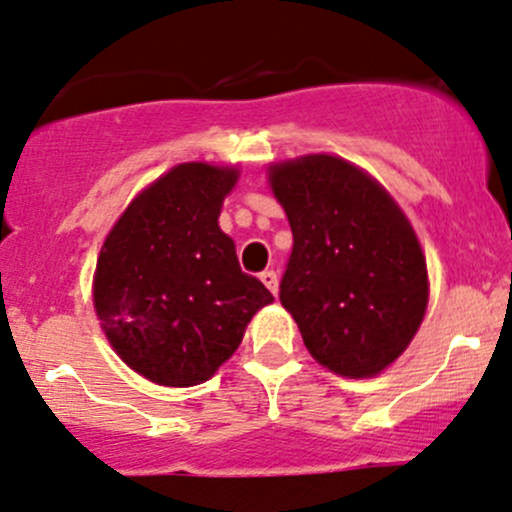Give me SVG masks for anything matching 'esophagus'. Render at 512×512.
<instances>
[{
  "instance_id": "1",
  "label": "esophagus",
  "mask_w": 512,
  "mask_h": 512,
  "mask_svg": "<svg viewBox=\"0 0 512 512\" xmlns=\"http://www.w3.org/2000/svg\"><path fill=\"white\" fill-rule=\"evenodd\" d=\"M261 280H263V285H266V288L271 290L273 295L278 293V273L276 271H263L261 273Z\"/></svg>"
}]
</instances>
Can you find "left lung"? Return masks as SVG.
<instances>
[{"label": "left lung", "instance_id": "1", "mask_svg": "<svg viewBox=\"0 0 512 512\" xmlns=\"http://www.w3.org/2000/svg\"><path fill=\"white\" fill-rule=\"evenodd\" d=\"M293 254L280 302L329 371L368 378L393 364L427 310V263L408 217L371 175L327 153L268 170Z\"/></svg>", "mask_w": 512, "mask_h": 512}]
</instances>
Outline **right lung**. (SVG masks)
Masks as SVG:
<instances>
[{"label":"right lung","instance_id":"right-lung-1","mask_svg":"<svg viewBox=\"0 0 512 512\" xmlns=\"http://www.w3.org/2000/svg\"><path fill=\"white\" fill-rule=\"evenodd\" d=\"M239 170L180 163L126 207L104 239L95 310L126 366L158 383L207 381L241 344L246 324L273 302L241 271L217 219Z\"/></svg>","mask_w":512,"mask_h":512}]
</instances>
